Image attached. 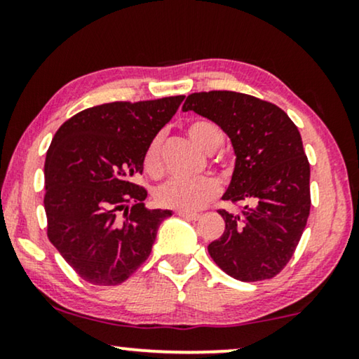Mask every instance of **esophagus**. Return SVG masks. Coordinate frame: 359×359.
Masks as SVG:
<instances>
[{
    "label": "esophagus",
    "instance_id": "esophagus-1",
    "mask_svg": "<svg viewBox=\"0 0 359 359\" xmlns=\"http://www.w3.org/2000/svg\"><path fill=\"white\" fill-rule=\"evenodd\" d=\"M176 214H178L180 217L188 219V220H198L201 217L199 214H196V212H183V210H176Z\"/></svg>",
    "mask_w": 359,
    "mask_h": 359
}]
</instances>
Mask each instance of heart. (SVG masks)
<instances>
[{
    "label": "heart",
    "mask_w": 359,
    "mask_h": 359,
    "mask_svg": "<svg viewBox=\"0 0 359 359\" xmlns=\"http://www.w3.org/2000/svg\"><path fill=\"white\" fill-rule=\"evenodd\" d=\"M186 134L205 154H214L222 144L224 135L217 124L208 119L191 121L186 126ZM144 168L151 178H161L165 171L163 165V135H155L147 147L144 155ZM220 186L210 176L198 180H170L155 191L156 203L163 208L194 212L217 198Z\"/></svg>",
    "instance_id": "obj_1"
}]
</instances>
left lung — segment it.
Here are the masks:
<instances>
[{"label":"left lung","instance_id":"1","mask_svg":"<svg viewBox=\"0 0 359 359\" xmlns=\"http://www.w3.org/2000/svg\"><path fill=\"white\" fill-rule=\"evenodd\" d=\"M183 111L208 117L229 135L235 168L220 209L222 237L209 243L210 258L238 281L269 279L286 266L311 212V165L297 127L273 102L235 91L193 93Z\"/></svg>","mask_w":359,"mask_h":359}]
</instances>
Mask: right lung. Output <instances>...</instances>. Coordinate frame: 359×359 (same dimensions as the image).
Segmentation results:
<instances>
[{
    "label": "right lung",
    "instance_id": "1",
    "mask_svg": "<svg viewBox=\"0 0 359 359\" xmlns=\"http://www.w3.org/2000/svg\"><path fill=\"white\" fill-rule=\"evenodd\" d=\"M183 100L88 107L53 135L43 166L47 235L85 281L116 286L149 258L171 210L147 209V191L134 178L144 171L147 147Z\"/></svg>",
    "mask_w": 359,
    "mask_h": 359
}]
</instances>
